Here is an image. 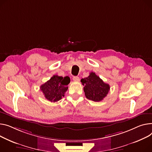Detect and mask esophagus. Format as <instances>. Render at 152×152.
<instances>
[{
  "instance_id": "esophagus-1",
  "label": "esophagus",
  "mask_w": 152,
  "mask_h": 152,
  "mask_svg": "<svg viewBox=\"0 0 152 152\" xmlns=\"http://www.w3.org/2000/svg\"><path fill=\"white\" fill-rule=\"evenodd\" d=\"M73 80L75 82H79V77L78 76H74L73 77Z\"/></svg>"
}]
</instances>
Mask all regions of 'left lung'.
I'll list each match as a JSON object with an SVG mask.
<instances>
[{
    "instance_id": "8db88e82",
    "label": "left lung",
    "mask_w": 152,
    "mask_h": 152,
    "mask_svg": "<svg viewBox=\"0 0 152 152\" xmlns=\"http://www.w3.org/2000/svg\"><path fill=\"white\" fill-rule=\"evenodd\" d=\"M80 82L84 86V91L86 98L94 102H99L103 100L110 90L109 85L104 83L94 72H91L88 77L82 79Z\"/></svg>"
}]
</instances>
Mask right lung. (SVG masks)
Masks as SVG:
<instances>
[{
    "label": "right lung",
    "instance_id": "add662e5",
    "mask_svg": "<svg viewBox=\"0 0 152 152\" xmlns=\"http://www.w3.org/2000/svg\"><path fill=\"white\" fill-rule=\"evenodd\" d=\"M69 83L70 79L68 76L54 75L46 83L40 86V89L48 100L50 102H56L65 96V93L68 88L67 86Z\"/></svg>",
    "mask_w": 152,
    "mask_h": 152
}]
</instances>
